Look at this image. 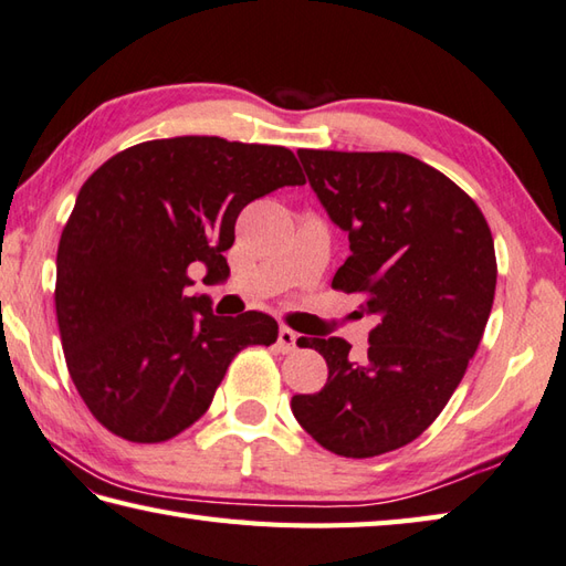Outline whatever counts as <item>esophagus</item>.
I'll return each instance as SVG.
<instances>
[{
	"mask_svg": "<svg viewBox=\"0 0 566 566\" xmlns=\"http://www.w3.org/2000/svg\"><path fill=\"white\" fill-rule=\"evenodd\" d=\"M296 340H298L296 331L282 326L280 336H276V348H280L282 353H292V350H296Z\"/></svg>",
	"mask_w": 566,
	"mask_h": 566,
	"instance_id": "34e87169",
	"label": "esophagus"
}]
</instances>
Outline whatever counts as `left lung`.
<instances>
[{
	"instance_id": "1",
	"label": "left lung",
	"mask_w": 566,
	"mask_h": 566,
	"mask_svg": "<svg viewBox=\"0 0 566 566\" xmlns=\"http://www.w3.org/2000/svg\"><path fill=\"white\" fill-rule=\"evenodd\" d=\"M296 154L328 218L348 232L350 258L331 286L363 294L378 326L360 358L338 336L298 338L326 358L328 380L294 395L292 412L338 457H380L422 434L467 373L493 306V235L469 193L409 154Z\"/></svg>"
}]
</instances>
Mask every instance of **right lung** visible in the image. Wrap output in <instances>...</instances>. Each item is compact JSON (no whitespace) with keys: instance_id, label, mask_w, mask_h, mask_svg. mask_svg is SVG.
Masks as SVG:
<instances>
[{"instance_id":"right-lung-1","label":"right lung","mask_w":566,"mask_h":566,"mask_svg":"<svg viewBox=\"0 0 566 566\" xmlns=\"http://www.w3.org/2000/svg\"><path fill=\"white\" fill-rule=\"evenodd\" d=\"M302 184L290 149L220 137L135 144L83 184L53 298L65 365L99 424L135 444L181 434L242 348L272 346V316H216L208 296L188 292V268L220 280L240 210Z\"/></svg>"}]
</instances>
